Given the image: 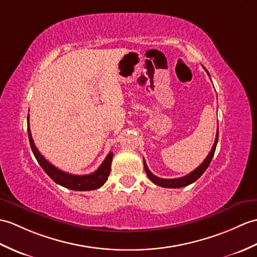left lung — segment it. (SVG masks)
I'll return each instance as SVG.
<instances>
[{
  "label": "left lung",
  "instance_id": "8db88e82",
  "mask_svg": "<svg viewBox=\"0 0 257 257\" xmlns=\"http://www.w3.org/2000/svg\"><path fill=\"white\" fill-rule=\"evenodd\" d=\"M207 73H208V71H207ZM208 74H209V73H208ZM218 136H219V129H217L216 140H214V143H213V146L211 148V151L209 152V154H208L204 162H202L198 166V168H197L196 170H194L192 173H189L188 175L183 176V177H178V178H171V180H168V178H160V177L152 174V173L150 172V170L148 169V165L146 163V161L143 160V165H145V170H146V173H147L148 177L150 178V180L156 185H159V186L166 187V188H180V187L187 186V185H190L192 183L196 182L202 174H204L205 171L207 170V168H208V166H209V164L211 162V160L213 158V154H214V151H216L217 143H218Z\"/></svg>",
  "mask_w": 257,
  "mask_h": 257
}]
</instances>
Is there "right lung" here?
<instances>
[{
    "label": "right lung",
    "mask_w": 257,
    "mask_h": 257,
    "mask_svg": "<svg viewBox=\"0 0 257 257\" xmlns=\"http://www.w3.org/2000/svg\"><path fill=\"white\" fill-rule=\"evenodd\" d=\"M27 131H28L29 143H31L32 151L34 153L36 160H37L39 165L47 173L48 176H49L55 183L61 185V186L65 188H69L72 190H83V192H85V190H93V189H97L101 187L107 181V178H108V175L110 173V164H111L112 156H114L112 152H109L107 154L104 162L101 163L99 168L94 173H92V174L72 175V174H69V173H65L61 170L57 169L56 166H53L51 163L48 162L43 156H41V153L38 151V149L36 148L33 140L31 128H29V115L27 117Z\"/></svg>",
    "instance_id": "add662e5"
}]
</instances>
